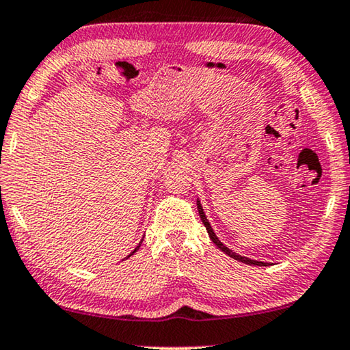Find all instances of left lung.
<instances>
[{
  "label": "left lung",
  "mask_w": 350,
  "mask_h": 350,
  "mask_svg": "<svg viewBox=\"0 0 350 350\" xmlns=\"http://www.w3.org/2000/svg\"><path fill=\"white\" fill-rule=\"evenodd\" d=\"M198 202V212H200V217H201V220H202V223H204V226H206V229H207V234H208V237H211V241L217 245L218 248L221 250L223 253H226L228 256H231V258H234L236 260H241V262H245V264H250V265H267L265 262H262V260H254V259H250V258H245V256H241V254H237V253H234L232 250H229L228 247H225V245H223L220 241H218V237L215 236V232H213V229H212V226H211V223H208V220H207V217H206V213H204V211H202V206H201V202L200 201H196Z\"/></svg>",
  "instance_id": "1"
}]
</instances>
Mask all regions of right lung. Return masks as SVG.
<instances>
[{
  "label": "right lung",
  "instance_id": "right-lung-1",
  "mask_svg": "<svg viewBox=\"0 0 350 350\" xmlns=\"http://www.w3.org/2000/svg\"><path fill=\"white\" fill-rule=\"evenodd\" d=\"M139 245H142V242H139ZM139 245H138V247H137V248H135V250H133V252H132V253H130V254H129V256H127V258H130V256H132V254H133L135 252H137V250L139 248Z\"/></svg>",
  "mask_w": 350,
  "mask_h": 350
}]
</instances>
